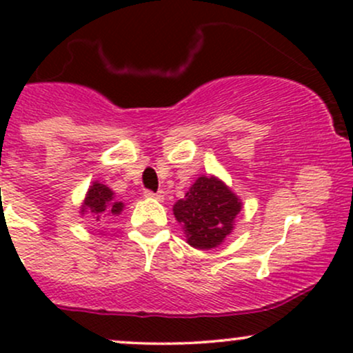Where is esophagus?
Segmentation results:
<instances>
[{"mask_svg":"<svg viewBox=\"0 0 353 353\" xmlns=\"http://www.w3.org/2000/svg\"><path fill=\"white\" fill-rule=\"evenodd\" d=\"M144 196L149 197V199L163 201L164 199V190H157V192H152V190H144Z\"/></svg>","mask_w":353,"mask_h":353,"instance_id":"1","label":"esophagus"}]
</instances>
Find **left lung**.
<instances>
[{"label": "left lung", "mask_w": 353, "mask_h": 353, "mask_svg": "<svg viewBox=\"0 0 353 353\" xmlns=\"http://www.w3.org/2000/svg\"><path fill=\"white\" fill-rule=\"evenodd\" d=\"M242 201L216 176H201L190 185L184 199L172 205L185 241L194 249H216L234 230Z\"/></svg>", "instance_id": "left-lung-1"}]
</instances>
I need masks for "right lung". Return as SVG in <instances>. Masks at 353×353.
Instances as JSON below:
<instances>
[{
	"label": "right lung",
	"mask_w": 353,
	"mask_h": 353,
	"mask_svg": "<svg viewBox=\"0 0 353 353\" xmlns=\"http://www.w3.org/2000/svg\"><path fill=\"white\" fill-rule=\"evenodd\" d=\"M124 209V202L116 201L114 190L94 181L89 185L86 197L81 202V216H88L94 225L106 224L112 216H119Z\"/></svg>",
	"instance_id": "add662e5"
}]
</instances>
